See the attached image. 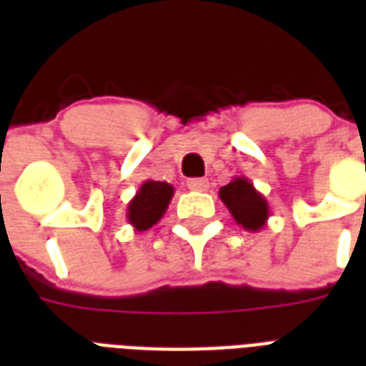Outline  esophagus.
I'll return each instance as SVG.
<instances>
[{"instance_id":"obj_1","label":"esophagus","mask_w":366,"mask_h":366,"mask_svg":"<svg viewBox=\"0 0 366 366\" xmlns=\"http://www.w3.org/2000/svg\"><path fill=\"white\" fill-rule=\"evenodd\" d=\"M188 188L194 192H207L209 189V180L207 178H189Z\"/></svg>"}]
</instances>
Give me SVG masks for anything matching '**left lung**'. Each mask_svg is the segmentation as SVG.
Here are the masks:
<instances>
[{"label":"left lung","mask_w":366,"mask_h":366,"mask_svg":"<svg viewBox=\"0 0 366 366\" xmlns=\"http://www.w3.org/2000/svg\"><path fill=\"white\" fill-rule=\"evenodd\" d=\"M220 199L228 207L229 214L247 232H260L269 217V205L266 197L254 188L249 178L235 177L220 188Z\"/></svg>","instance_id":"left-lung-1"}]
</instances>
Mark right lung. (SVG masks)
<instances>
[{
	"instance_id": "1",
	"label": "right lung",
	"mask_w": 366,
	"mask_h": 366,
	"mask_svg": "<svg viewBox=\"0 0 366 366\" xmlns=\"http://www.w3.org/2000/svg\"><path fill=\"white\" fill-rule=\"evenodd\" d=\"M172 195L174 188L169 182L146 180L127 205V220L134 232H146L159 222Z\"/></svg>"
}]
</instances>
